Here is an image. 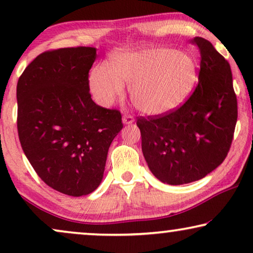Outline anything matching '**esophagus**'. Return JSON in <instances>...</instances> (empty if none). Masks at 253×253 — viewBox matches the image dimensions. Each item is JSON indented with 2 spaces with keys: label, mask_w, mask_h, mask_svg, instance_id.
Wrapping results in <instances>:
<instances>
[{
  "label": "esophagus",
  "mask_w": 253,
  "mask_h": 253,
  "mask_svg": "<svg viewBox=\"0 0 253 253\" xmlns=\"http://www.w3.org/2000/svg\"><path fill=\"white\" fill-rule=\"evenodd\" d=\"M122 121L124 124H132L134 122V117L130 115V114H126V115H123Z\"/></svg>",
  "instance_id": "1"
}]
</instances>
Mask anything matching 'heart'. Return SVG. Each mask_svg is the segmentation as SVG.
Listing matches in <instances>:
<instances>
[{
  "label": "heart",
  "instance_id": "1",
  "mask_svg": "<svg viewBox=\"0 0 253 253\" xmlns=\"http://www.w3.org/2000/svg\"><path fill=\"white\" fill-rule=\"evenodd\" d=\"M198 67L191 55L167 47L117 50L109 65L100 64L89 75V89L95 101L110 106L123 95L124 83L138 110L162 115L178 108L196 86Z\"/></svg>",
  "mask_w": 253,
  "mask_h": 253
}]
</instances>
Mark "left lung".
Returning <instances> with one entry per match:
<instances>
[{
    "label": "left lung",
    "instance_id": "1",
    "mask_svg": "<svg viewBox=\"0 0 253 253\" xmlns=\"http://www.w3.org/2000/svg\"><path fill=\"white\" fill-rule=\"evenodd\" d=\"M200 51L198 85L165 115L138 117L141 150L155 177L181 185L205 177L222 164L237 122L230 65L209 40H191Z\"/></svg>",
    "mask_w": 253,
    "mask_h": 253
}]
</instances>
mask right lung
Wrapping results in <instances>:
<instances>
[{
    "label": "right lung",
    "mask_w": 253,
    "mask_h": 253,
    "mask_svg": "<svg viewBox=\"0 0 253 253\" xmlns=\"http://www.w3.org/2000/svg\"><path fill=\"white\" fill-rule=\"evenodd\" d=\"M93 47L48 50L27 65L17 84V129L30 164L48 186L72 197L102 181L122 116L93 101L88 72Z\"/></svg>",
    "instance_id": "obj_1"
}]
</instances>
